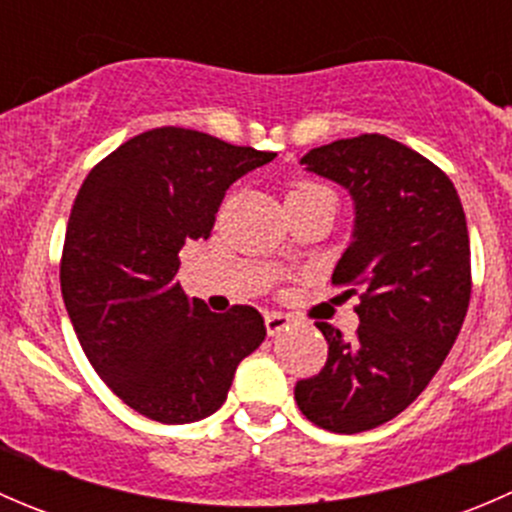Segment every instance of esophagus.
<instances>
[{"label":"esophagus","instance_id":"34e87169","mask_svg":"<svg viewBox=\"0 0 512 512\" xmlns=\"http://www.w3.org/2000/svg\"><path fill=\"white\" fill-rule=\"evenodd\" d=\"M289 324H292V317H289V314H282V312H267L265 314L267 334H272V337L289 329Z\"/></svg>","mask_w":512,"mask_h":512}]
</instances>
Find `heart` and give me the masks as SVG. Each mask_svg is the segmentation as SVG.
<instances>
[{
	"label": "heart",
	"instance_id": "b5f03b06",
	"mask_svg": "<svg viewBox=\"0 0 512 512\" xmlns=\"http://www.w3.org/2000/svg\"><path fill=\"white\" fill-rule=\"evenodd\" d=\"M324 195H329V190L312 183V180H292L287 185V208H299V205H307L312 200L324 198Z\"/></svg>",
	"mask_w": 512,
	"mask_h": 512
}]
</instances>
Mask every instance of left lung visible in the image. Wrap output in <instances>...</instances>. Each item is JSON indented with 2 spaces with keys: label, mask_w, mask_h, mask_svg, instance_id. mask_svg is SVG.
Instances as JSON below:
<instances>
[{
  "label": "left lung",
  "mask_w": 512,
  "mask_h": 512,
  "mask_svg": "<svg viewBox=\"0 0 512 512\" xmlns=\"http://www.w3.org/2000/svg\"><path fill=\"white\" fill-rule=\"evenodd\" d=\"M302 163L354 198V240L332 285L359 294V327L344 339L317 322L327 364L297 381L294 401L314 426L361 433L414 404L461 332L473 287L466 213L438 165L381 133L312 148Z\"/></svg>",
  "instance_id": "8db88e82"
}]
</instances>
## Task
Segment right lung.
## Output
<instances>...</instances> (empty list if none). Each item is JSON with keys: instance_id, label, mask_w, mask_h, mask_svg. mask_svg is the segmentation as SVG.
Here are the masks:
<instances>
[{"instance_id": "right-lung-1", "label": "right lung", "mask_w": 512, "mask_h": 512, "mask_svg": "<svg viewBox=\"0 0 512 512\" xmlns=\"http://www.w3.org/2000/svg\"><path fill=\"white\" fill-rule=\"evenodd\" d=\"M277 153L163 126L86 175L66 225L61 294L103 384L158 423L218 411L237 364L265 339L250 304L215 314L178 282L180 250L208 240L225 190Z\"/></svg>"}]
</instances>
